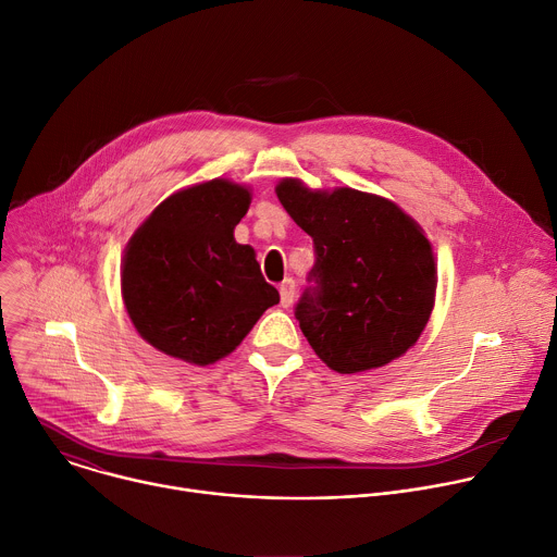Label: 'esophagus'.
Returning <instances> with one entry per match:
<instances>
[{
    "mask_svg": "<svg viewBox=\"0 0 557 557\" xmlns=\"http://www.w3.org/2000/svg\"><path fill=\"white\" fill-rule=\"evenodd\" d=\"M278 292H281V305H283V307H289V305L294 302V296H296V283H294V278H285V281L281 283Z\"/></svg>",
    "mask_w": 557,
    "mask_h": 557,
    "instance_id": "esophagus-1",
    "label": "esophagus"
}]
</instances>
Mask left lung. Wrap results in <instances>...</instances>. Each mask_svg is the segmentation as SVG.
<instances>
[{"label":"left lung","instance_id":"obj_1","mask_svg":"<svg viewBox=\"0 0 557 557\" xmlns=\"http://www.w3.org/2000/svg\"><path fill=\"white\" fill-rule=\"evenodd\" d=\"M276 197L312 236L317 263L294 317L317 356L358 374L403 356L436 296V261L422 227L389 199L351 188L310 190L283 178Z\"/></svg>","mask_w":557,"mask_h":557}]
</instances>
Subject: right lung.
<instances>
[{"mask_svg": "<svg viewBox=\"0 0 557 557\" xmlns=\"http://www.w3.org/2000/svg\"><path fill=\"white\" fill-rule=\"evenodd\" d=\"M250 190L212 178L168 197L126 245L121 294L141 338L193 364L232 354L278 302L250 245L234 227Z\"/></svg>", "mask_w": 557, "mask_h": 557, "instance_id": "obj_1", "label": "right lung"}]
</instances>
